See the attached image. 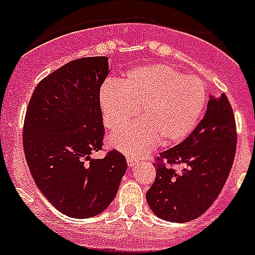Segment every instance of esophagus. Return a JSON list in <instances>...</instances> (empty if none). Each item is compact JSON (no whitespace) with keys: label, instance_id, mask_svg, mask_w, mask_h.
Masks as SVG:
<instances>
[{"label":"esophagus","instance_id":"1","mask_svg":"<svg viewBox=\"0 0 255 255\" xmlns=\"http://www.w3.org/2000/svg\"><path fill=\"white\" fill-rule=\"evenodd\" d=\"M127 165H128V167L132 168L133 166L135 165V160H134V158H132V157H128V158H127Z\"/></svg>","mask_w":255,"mask_h":255}]
</instances>
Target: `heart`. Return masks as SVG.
Masks as SVG:
<instances>
[{"mask_svg": "<svg viewBox=\"0 0 255 255\" xmlns=\"http://www.w3.org/2000/svg\"><path fill=\"white\" fill-rule=\"evenodd\" d=\"M206 101L203 82L185 77L172 65L153 64L130 71L121 83L108 80L101 90L104 125L118 129L138 114L142 123L109 135V143L128 156L175 144L194 129Z\"/></svg>", "mask_w": 255, "mask_h": 255, "instance_id": "1", "label": "heart"}]
</instances>
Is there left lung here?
I'll return each instance as SVG.
<instances>
[{
    "mask_svg": "<svg viewBox=\"0 0 255 255\" xmlns=\"http://www.w3.org/2000/svg\"><path fill=\"white\" fill-rule=\"evenodd\" d=\"M235 151L237 125L232 106L225 94L213 95L205 116L189 137L156 157V178L146 194L153 214L172 223L203 215L224 187Z\"/></svg>",
    "mask_w": 255,
    "mask_h": 255,
    "instance_id": "left-lung-1",
    "label": "left lung"
}]
</instances>
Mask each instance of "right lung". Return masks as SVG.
Returning <instances> with one entry per match:
<instances>
[{"instance_id": "obj_1", "label": "right lung", "mask_w": 255, "mask_h": 255, "mask_svg": "<svg viewBox=\"0 0 255 255\" xmlns=\"http://www.w3.org/2000/svg\"><path fill=\"white\" fill-rule=\"evenodd\" d=\"M108 58L70 61L41 80L28 102L23 151L35 184L60 213L85 219L106 210L127 170L122 153L103 146L99 93Z\"/></svg>"}]
</instances>
